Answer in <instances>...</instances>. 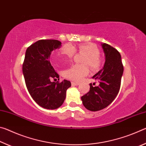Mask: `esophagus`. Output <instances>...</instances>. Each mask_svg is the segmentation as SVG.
Segmentation results:
<instances>
[{"label":"esophagus","instance_id":"34e87169","mask_svg":"<svg viewBox=\"0 0 146 146\" xmlns=\"http://www.w3.org/2000/svg\"><path fill=\"white\" fill-rule=\"evenodd\" d=\"M71 85H72V86H78V85H79V83H78V82H71Z\"/></svg>","mask_w":146,"mask_h":146}]
</instances>
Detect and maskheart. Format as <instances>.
I'll use <instances>...</instances> for the list:
<instances>
[{"mask_svg": "<svg viewBox=\"0 0 146 146\" xmlns=\"http://www.w3.org/2000/svg\"><path fill=\"white\" fill-rule=\"evenodd\" d=\"M78 51L84 53L86 56L83 60L84 64H88L93 70L99 68L100 60L99 58L100 51L94 44H84L78 46ZM75 53V48L71 44H68L61 48L60 53L55 56L54 59L57 62H62L66 58H71ZM89 73L88 66L73 65L64 70L62 75L64 77L75 82H78Z\"/></svg>", "mask_w": 146, "mask_h": 146, "instance_id": "heart-1", "label": "heart"}]
</instances>
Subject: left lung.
Wrapping results in <instances>:
<instances>
[{"mask_svg": "<svg viewBox=\"0 0 146 146\" xmlns=\"http://www.w3.org/2000/svg\"><path fill=\"white\" fill-rule=\"evenodd\" d=\"M101 46L105 62L103 68L92 77L99 85L93 86L90 84V91L81 97L84 106L91 111L102 110L115 100L120 90L123 72L120 53L108 44L102 43Z\"/></svg>", "mask_w": 146, "mask_h": 146, "instance_id": "1", "label": "left lung"}]
</instances>
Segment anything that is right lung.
Returning a JSON list of instances; mask_svg holds the SVG:
<instances>
[{"mask_svg":"<svg viewBox=\"0 0 146 146\" xmlns=\"http://www.w3.org/2000/svg\"><path fill=\"white\" fill-rule=\"evenodd\" d=\"M62 43L57 40H40L28 47L25 53L23 73L29 94L42 108L55 110L62 105L70 81L51 82L59 76L51 66V52L59 49ZM59 80V79H58Z\"/></svg>","mask_w":146,"mask_h":146,"instance_id":"right-lung-1","label":"right lung"}]
</instances>
